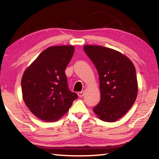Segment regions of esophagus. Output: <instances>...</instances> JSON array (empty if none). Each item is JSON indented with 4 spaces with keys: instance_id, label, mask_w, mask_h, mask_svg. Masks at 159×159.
<instances>
[{
    "instance_id": "34e87169",
    "label": "esophagus",
    "mask_w": 159,
    "mask_h": 159,
    "mask_svg": "<svg viewBox=\"0 0 159 159\" xmlns=\"http://www.w3.org/2000/svg\"><path fill=\"white\" fill-rule=\"evenodd\" d=\"M84 95H85L84 91H81V92L78 93V95H79V97H80V98H82V97Z\"/></svg>"
}]
</instances>
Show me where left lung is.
<instances>
[{"mask_svg":"<svg viewBox=\"0 0 159 159\" xmlns=\"http://www.w3.org/2000/svg\"><path fill=\"white\" fill-rule=\"evenodd\" d=\"M83 49L99 74L101 99L93 111L103 121H116L131 109L138 96L134 64L123 54L111 48L85 45Z\"/></svg>","mask_w":159,"mask_h":159,"instance_id":"1","label":"left lung"}]
</instances>
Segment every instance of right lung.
Segmentation results:
<instances>
[{
  "label": "right lung",
  "instance_id": "right-lung-1",
  "mask_svg": "<svg viewBox=\"0 0 159 159\" xmlns=\"http://www.w3.org/2000/svg\"><path fill=\"white\" fill-rule=\"evenodd\" d=\"M74 52L73 45L49 47L24 72V102L32 114L43 121L60 119L78 98L76 93L69 90L64 72Z\"/></svg>",
  "mask_w": 159,
  "mask_h": 159
}]
</instances>
